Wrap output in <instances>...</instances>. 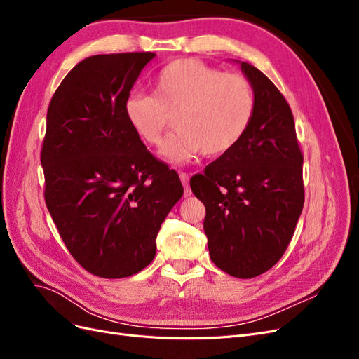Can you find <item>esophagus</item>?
Instances as JSON below:
<instances>
[{"label": "esophagus", "instance_id": "esophagus-1", "mask_svg": "<svg viewBox=\"0 0 359 359\" xmlns=\"http://www.w3.org/2000/svg\"><path fill=\"white\" fill-rule=\"evenodd\" d=\"M180 178H181L182 186H184V196L189 198L190 194H191V190H190V187H189V180H190V177L187 175V173H181Z\"/></svg>", "mask_w": 359, "mask_h": 359}]
</instances>
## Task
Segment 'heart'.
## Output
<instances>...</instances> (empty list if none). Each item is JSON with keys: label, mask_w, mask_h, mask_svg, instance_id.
Instances as JSON below:
<instances>
[{"label": "heart", "mask_w": 359, "mask_h": 359, "mask_svg": "<svg viewBox=\"0 0 359 359\" xmlns=\"http://www.w3.org/2000/svg\"><path fill=\"white\" fill-rule=\"evenodd\" d=\"M255 109V91L245 76L193 58L163 67L153 81V95L133 93L124 102L127 124L148 145L161 142L169 116L175 115L177 132L160 153L178 166L201 154L229 153L252 124Z\"/></svg>", "instance_id": "obj_1"}]
</instances>
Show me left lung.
<instances>
[{
  "label": "left lung",
  "instance_id": "8db88e82",
  "mask_svg": "<svg viewBox=\"0 0 359 359\" xmlns=\"http://www.w3.org/2000/svg\"><path fill=\"white\" fill-rule=\"evenodd\" d=\"M240 64L256 109L238 145L190 180L203 205L212 262L232 277L253 278L283 256L304 205L302 154L285 97L252 64Z\"/></svg>",
  "mask_w": 359,
  "mask_h": 359
}]
</instances>
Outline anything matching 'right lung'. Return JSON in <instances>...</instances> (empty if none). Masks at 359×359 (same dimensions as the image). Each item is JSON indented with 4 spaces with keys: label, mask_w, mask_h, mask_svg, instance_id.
I'll use <instances>...</instances> for the list:
<instances>
[{
    "label": "right lung",
    "mask_w": 359,
    "mask_h": 359,
    "mask_svg": "<svg viewBox=\"0 0 359 359\" xmlns=\"http://www.w3.org/2000/svg\"><path fill=\"white\" fill-rule=\"evenodd\" d=\"M153 52L82 60L53 94L41 148L45 201L72 256L103 278L130 277L156 256L161 223L184 193L151 156L124 102Z\"/></svg>",
    "instance_id": "1"
}]
</instances>
